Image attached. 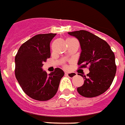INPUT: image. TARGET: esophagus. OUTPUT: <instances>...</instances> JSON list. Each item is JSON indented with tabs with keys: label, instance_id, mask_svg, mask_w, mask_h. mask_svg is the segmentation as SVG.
<instances>
[{
	"label": "esophagus",
	"instance_id": "obj_1",
	"mask_svg": "<svg viewBox=\"0 0 125 125\" xmlns=\"http://www.w3.org/2000/svg\"><path fill=\"white\" fill-rule=\"evenodd\" d=\"M65 74L66 76H68V77H71V78L74 77L75 76L77 75V73H74V72H73V73H67V72H65Z\"/></svg>",
	"mask_w": 125,
	"mask_h": 125
}]
</instances>
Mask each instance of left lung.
Instances as JSON below:
<instances>
[{
    "label": "left lung",
    "instance_id": "1",
    "mask_svg": "<svg viewBox=\"0 0 125 125\" xmlns=\"http://www.w3.org/2000/svg\"><path fill=\"white\" fill-rule=\"evenodd\" d=\"M68 34L76 37L80 42L79 68L89 65L90 72L86 76L80 74L84 82L83 86L78 87L77 92L86 98H93L104 93L112 84L117 70L115 55L109 45L104 40L84 30Z\"/></svg>",
    "mask_w": 125,
    "mask_h": 125
}]
</instances>
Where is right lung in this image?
Returning <instances> with one entry per match:
<instances>
[{
    "instance_id": "add662e5",
    "label": "right lung",
    "mask_w": 125,
    "mask_h": 125,
    "mask_svg": "<svg viewBox=\"0 0 125 125\" xmlns=\"http://www.w3.org/2000/svg\"><path fill=\"white\" fill-rule=\"evenodd\" d=\"M56 34H39L23 44L15 57V75L25 94L46 101L55 96L64 72L60 68L47 75L42 67L50 57V43Z\"/></svg>"
}]
</instances>
